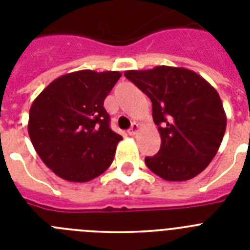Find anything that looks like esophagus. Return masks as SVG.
Instances as JSON below:
<instances>
[{
	"label": "esophagus",
	"mask_w": 250,
	"mask_h": 250,
	"mask_svg": "<svg viewBox=\"0 0 250 250\" xmlns=\"http://www.w3.org/2000/svg\"><path fill=\"white\" fill-rule=\"evenodd\" d=\"M139 127H140V126H139V124H136V123L132 124L131 127H130V129H129V134H130V135H136V132L139 131Z\"/></svg>",
	"instance_id": "obj_1"
}]
</instances>
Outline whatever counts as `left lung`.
<instances>
[{
    "label": "left lung",
    "mask_w": 250,
    "mask_h": 250,
    "mask_svg": "<svg viewBox=\"0 0 250 250\" xmlns=\"http://www.w3.org/2000/svg\"><path fill=\"white\" fill-rule=\"evenodd\" d=\"M124 75L151 100L159 126L160 150L145 158L146 167L167 182H184L202 173L219 150L227 127L216 90L185 67L161 65Z\"/></svg>",
    "instance_id": "8db88e82"
}]
</instances>
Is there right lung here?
<instances>
[{
    "label": "right lung",
    "instance_id": "right-lung-1",
    "mask_svg": "<svg viewBox=\"0 0 250 250\" xmlns=\"http://www.w3.org/2000/svg\"><path fill=\"white\" fill-rule=\"evenodd\" d=\"M120 77L119 71L70 72L48 83L31 105L32 145L63 180L90 182L111 165L123 136L110 129L104 100Z\"/></svg>",
    "mask_w": 250,
    "mask_h": 250
}]
</instances>
